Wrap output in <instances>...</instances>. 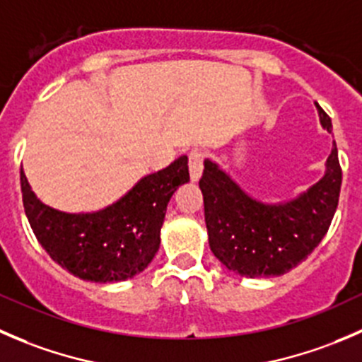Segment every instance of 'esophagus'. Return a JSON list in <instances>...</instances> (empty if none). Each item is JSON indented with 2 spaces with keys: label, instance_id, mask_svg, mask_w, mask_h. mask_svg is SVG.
<instances>
[{
  "label": "esophagus",
  "instance_id": "esophagus-1",
  "mask_svg": "<svg viewBox=\"0 0 362 362\" xmlns=\"http://www.w3.org/2000/svg\"><path fill=\"white\" fill-rule=\"evenodd\" d=\"M204 155L202 149H192L188 155V169H189V177L192 181H199L200 176H202V170H204Z\"/></svg>",
  "mask_w": 362,
  "mask_h": 362
}]
</instances>
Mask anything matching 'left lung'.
Segmentation results:
<instances>
[{
	"instance_id": "8db88e82",
	"label": "left lung",
	"mask_w": 362,
	"mask_h": 362,
	"mask_svg": "<svg viewBox=\"0 0 362 362\" xmlns=\"http://www.w3.org/2000/svg\"><path fill=\"white\" fill-rule=\"evenodd\" d=\"M322 127L331 117L318 107ZM211 252L234 273L248 278L278 276L303 262L324 239L341 188L338 148L327 158V173L308 193L284 206L250 199L216 163L207 160L199 181Z\"/></svg>"
}]
</instances>
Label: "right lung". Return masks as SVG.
Returning a JSON list of instances; mask_svg holds the SVG:
<instances>
[{"mask_svg": "<svg viewBox=\"0 0 362 362\" xmlns=\"http://www.w3.org/2000/svg\"><path fill=\"white\" fill-rule=\"evenodd\" d=\"M189 180L188 158L141 180L119 202L91 214H66L37 199L21 169L23 204L38 243L81 280L121 281L148 267L174 189Z\"/></svg>", "mask_w": 362, "mask_h": 362, "instance_id": "obj_1", "label": "right lung"}]
</instances>
